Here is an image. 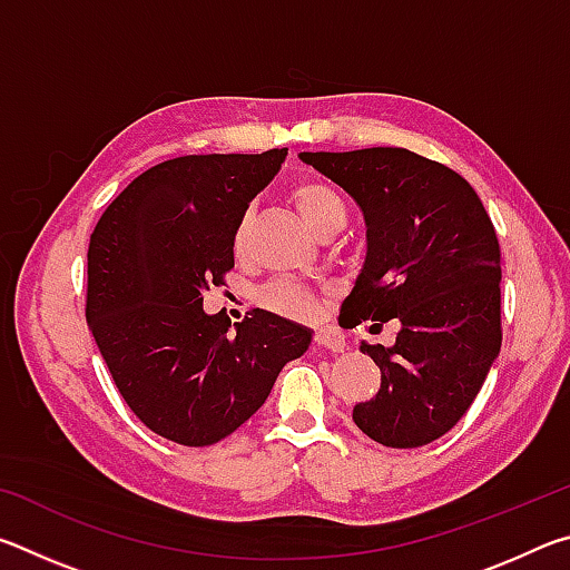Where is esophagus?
<instances>
[{
    "label": "esophagus",
    "instance_id": "obj_1",
    "mask_svg": "<svg viewBox=\"0 0 570 570\" xmlns=\"http://www.w3.org/2000/svg\"><path fill=\"white\" fill-rule=\"evenodd\" d=\"M314 344L322 346L326 352H342L344 350V336L336 330H320L314 334Z\"/></svg>",
    "mask_w": 570,
    "mask_h": 570
}]
</instances>
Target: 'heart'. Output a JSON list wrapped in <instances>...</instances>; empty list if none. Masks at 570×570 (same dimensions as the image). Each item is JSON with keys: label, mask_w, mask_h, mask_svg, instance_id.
<instances>
[{"label": "heart", "mask_w": 570, "mask_h": 570, "mask_svg": "<svg viewBox=\"0 0 570 570\" xmlns=\"http://www.w3.org/2000/svg\"><path fill=\"white\" fill-rule=\"evenodd\" d=\"M292 200L298 214H302L304 224L312 228L316 236L324 234V230H342L346 224V216H350V208H346L342 193L336 190L332 183H326L322 178L298 180L292 188ZM246 228L248 216H240L234 228V240H230L236 254L244 250ZM258 302L276 314L296 316V320H306V316H312L316 312V298L308 288L296 282H274L272 286L264 288Z\"/></svg>", "instance_id": "b5f03b06"}]
</instances>
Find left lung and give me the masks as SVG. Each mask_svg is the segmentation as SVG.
<instances>
[{"label":"left lung","instance_id":"obj_1","mask_svg":"<svg viewBox=\"0 0 570 570\" xmlns=\"http://www.w3.org/2000/svg\"><path fill=\"white\" fill-rule=\"evenodd\" d=\"M362 208L366 258L342 312L397 320L394 346L362 344L380 392L352 420L384 448H422L450 432L503 342L500 244L470 183L404 148L302 153Z\"/></svg>","mask_w":570,"mask_h":570}]
</instances>
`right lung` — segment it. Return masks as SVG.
I'll use <instances>...</instances> for the list:
<instances>
[{
	"label": "right lung",
	"instance_id": "obj_1",
	"mask_svg": "<svg viewBox=\"0 0 570 570\" xmlns=\"http://www.w3.org/2000/svg\"><path fill=\"white\" fill-rule=\"evenodd\" d=\"M286 148L158 163L95 226L85 316L112 382L156 435L188 448L228 438L266 402L312 332L256 308L230 332L204 294L234 268V228Z\"/></svg>",
	"mask_w": 570,
	"mask_h": 570
}]
</instances>
